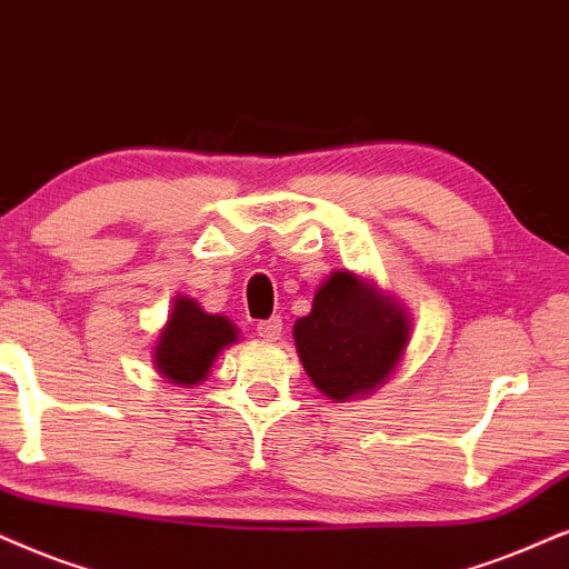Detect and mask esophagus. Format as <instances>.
<instances>
[{"instance_id": "esophagus-1", "label": "esophagus", "mask_w": 569, "mask_h": 569, "mask_svg": "<svg viewBox=\"0 0 569 569\" xmlns=\"http://www.w3.org/2000/svg\"><path fill=\"white\" fill-rule=\"evenodd\" d=\"M257 333H260V338H264V341H278L280 333H283V320L270 318V320L257 322Z\"/></svg>"}]
</instances>
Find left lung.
I'll return each instance as SVG.
<instances>
[{
  "label": "left lung",
  "mask_w": 569,
  "mask_h": 569,
  "mask_svg": "<svg viewBox=\"0 0 569 569\" xmlns=\"http://www.w3.org/2000/svg\"><path fill=\"white\" fill-rule=\"evenodd\" d=\"M409 309L376 278L333 270L312 297V309L293 322V343L305 372L333 401L376 393L407 355Z\"/></svg>",
  "instance_id": "8db88e82"
}]
</instances>
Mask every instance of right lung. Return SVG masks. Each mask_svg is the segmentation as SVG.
<instances>
[{
  "instance_id": "obj_1",
  "label": "right lung",
  "mask_w": 569,
  "mask_h": 569,
  "mask_svg": "<svg viewBox=\"0 0 569 569\" xmlns=\"http://www.w3.org/2000/svg\"><path fill=\"white\" fill-rule=\"evenodd\" d=\"M241 330L226 315L204 312L193 297L178 293L170 305V315L157 333L152 362L168 383L181 388L199 386L210 376L214 359L222 349L239 341Z\"/></svg>"
}]
</instances>
